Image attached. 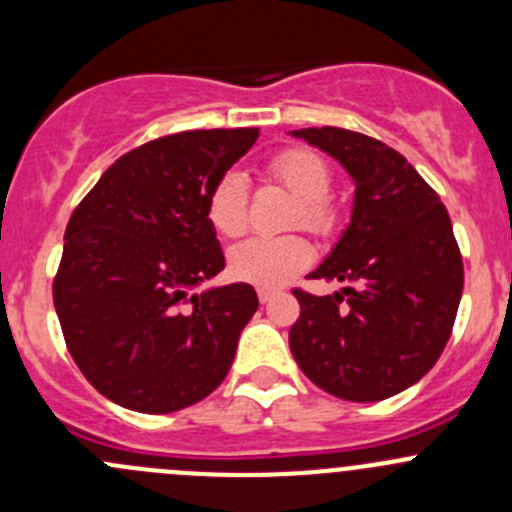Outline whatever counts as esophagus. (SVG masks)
I'll return each instance as SVG.
<instances>
[{
    "label": "esophagus",
    "mask_w": 512,
    "mask_h": 512,
    "mask_svg": "<svg viewBox=\"0 0 512 512\" xmlns=\"http://www.w3.org/2000/svg\"><path fill=\"white\" fill-rule=\"evenodd\" d=\"M257 297H260L262 304H270L272 297H275V292H272V289H257Z\"/></svg>",
    "instance_id": "1"
}]
</instances>
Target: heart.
Here are the masks:
<instances>
[{
	"label": "heart",
	"mask_w": 512,
	"mask_h": 512,
	"mask_svg": "<svg viewBox=\"0 0 512 512\" xmlns=\"http://www.w3.org/2000/svg\"><path fill=\"white\" fill-rule=\"evenodd\" d=\"M270 178L297 198L292 227H304L327 237L339 225V205L329 195L332 165L312 148H285L267 165ZM208 223L223 237H237L247 227V185L242 175L225 173L210 188ZM314 250L307 237H250L230 250L232 277L250 285L275 289L287 285L294 275L307 270Z\"/></svg>",
	"instance_id": "b5f03b06"
}]
</instances>
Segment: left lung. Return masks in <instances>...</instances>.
<instances>
[{
	"label": "left lung",
	"mask_w": 512,
	"mask_h": 512,
	"mask_svg": "<svg viewBox=\"0 0 512 512\" xmlns=\"http://www.w3.org/2000/svg\"><path fill=\"white\" fill-rule=\"evenodd\" d=\"M294 136L337 158L356 183L352 223L309 277L347 282L317 297L292 289L289 349L309 381L347 401H381L433 369L456 322L463 257L446 205L399 151L347 128Z\"/></svg>",
	"instance_id": "obj_1"
}]
</instances>
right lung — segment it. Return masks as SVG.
<instances>
[{
	"label": "right lung",
	"mask_w": 512,
	"mask_h": 512,
	"mask_svg": "<svg viewBox=\"0 0 512 512\" xmlns=\"http://www.w3.org/2000/svg\"><path fill=\"white\" fill-rule=\"evenodd\" d=\"M260 128L156 138L121 156L76 205L54 277L66 347L98 394L170 414L213 394L257 312L245 282L188 294L225 267L210 188Z\"/></svg>",
	"instance_id": "right-lung-1"
}]
</instances>
